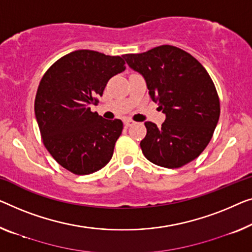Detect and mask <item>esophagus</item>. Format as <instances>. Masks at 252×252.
<instances>
[{"label": "esophagus", "instance_id": "obj_1", "mask_svg": "<svg viewBox=\"0 0 252 252\" xmlns=\"http://www.w3.org/2000/svg\"><path fill=\"white\" fill-rule=\"evenodd\" d=\"M123 123H125V126H132L133 125V121H131V120H129V119H126L125 120V121H123Z\"/></svg>", "mask_w": 252, "mask_h": 252}]
</instances>
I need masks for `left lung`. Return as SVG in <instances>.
Masks as SVG:
<instances>
[{"label": "left lung", "mask_w": 252, "mask_h": 252, "mask_svg": "<svg viewBox=\"0 0 252 252\" xmlns=\"http://www.w3.org/2000/svg\"><path fill=\"white\" fill-rule=\"evenodd\" d=\"M144 77L149 96L166 116L162 126L146 122L140 142L146 158L166 168L190 163L207 147L220 119L212 78L192 55L171 45L123 55Z\"/></svg>", "instance_id": "8db88e82"}]
</instances>
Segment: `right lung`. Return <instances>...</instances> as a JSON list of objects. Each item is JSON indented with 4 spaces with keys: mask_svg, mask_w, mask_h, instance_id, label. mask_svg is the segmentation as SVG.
Segmentation results:
<instances>
[{
    "mask_svg": "<svg viewBox=\"0 0 252 252\" xmlns=\"http://www.w3.org/2000/svg\"><path fill=\"white\" fill-rule=\"evenodd\" d=\"M121 56L79 50L58 60L44 74L35 115L45 147L65 170L86 175L103 168L121 136V120L90 111L107 81L126 70Z\"/></svg>",
    "mask_w": 252,
    "mask_h": 252,
    "instance_id": "1",
    "label": "right lung"
}]
</instances>
